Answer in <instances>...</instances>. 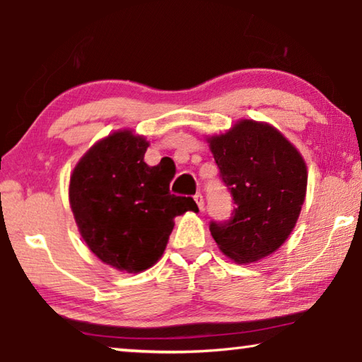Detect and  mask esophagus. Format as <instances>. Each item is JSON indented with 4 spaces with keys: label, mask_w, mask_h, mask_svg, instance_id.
<instances>
[{
    "label": "esophagus",
    "mask_w": 362,
    "mask_h": 362,
    "mask_svg": "<svg viewBox=\"0 0 362 362\" xmlns=\"http://www.w3.org/2000/svg\"><path fill=\"white\" fill-rule=\"evenodd\" d=\"M194 201H196V204H198L199 209L203 211V209H204V198H203V194L196 193V194H194Z\"/></svg>",
    "instance_id": "esophagus-1"
}]
</instances>
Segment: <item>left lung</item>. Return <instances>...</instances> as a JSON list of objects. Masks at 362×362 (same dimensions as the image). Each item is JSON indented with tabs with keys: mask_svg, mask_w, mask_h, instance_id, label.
<instances>
[{
	"mask_svg": "<svg viewBox=\"0 0 362 362\" xmlns=\"http://www.w3.org/2000/svg\"><path fill=\"white\" fill-rule=\"evenodd\" d=\"M235 201L231 218L211 223L218 249L233 262L262 260L283 246L302 211L308 170L300 151L268 122L241 119L206 137Z\"/></svg>",
	"mask_w": 362,
	"mask_h": 362,
	"instance_id": "1",
	"label": "left lung"
}]
</instances>
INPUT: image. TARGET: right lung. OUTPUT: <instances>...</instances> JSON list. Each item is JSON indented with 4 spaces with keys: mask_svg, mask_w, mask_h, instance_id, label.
<instances>
[{
    "mask_svg": "<svg viewBox=\"0 0 362 362\" xmlns=\"http://www.w3.org/2000/svg\"><path fill=\"white\" fill-rule=\"evenodd\" d=\"M148 145L132 129H119L90 146L70 175L79 235L97 259L126 273L155 265L174 218L198 211L193 198L170 194L169 170L144 161Z\"/></svg>",
    "mask_w": 362,
    "mask_h": 362,
    "instance_id": "1",
    "label": "right lung"
}]
</instances>
